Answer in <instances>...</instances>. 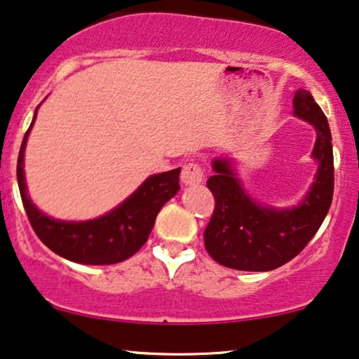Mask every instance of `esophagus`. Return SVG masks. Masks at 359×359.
<instances>
[{"label": "esophagus", "mask_w": 359, "mask_h": 359, "mask_svg": "<svg viewBox=\"0 0 359 359\" xmlns=\"http://www.w3.org/2000/svg\"><path fill=\"white\" fill-rule=\"evenodd\" d=\"M180 179H182L184 185H198L203 182V170L197 164H187L182 169Z\"/></svg>", "instance_id": "1"}]
</instances>
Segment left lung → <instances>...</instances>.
<instances>
[{
	"instance_id": "1",
	"label": "left lung",
	"mask_w": 359,
	"mask_h": 359,
	"mask_svg": "<svg viewBox=\"0 0 359 359\" xmlns=\"http://www.w3.org/2000/svg\"><path fill=\"white\" fill-rule=\"evenodd\" d=\"M294 117L316 130L311 157L318 162L311 187L297 205L273 207L260 203L243 187L229 157L213 158L207 187L215 197V210L203 240L213 260L233 270L269 271L292 260L318 232L333 201L334 167L328 119L308 90L293 97Z\"/></svg>"
}]
</instances>
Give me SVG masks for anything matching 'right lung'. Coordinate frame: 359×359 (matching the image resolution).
Returning <instances> with one entry per match:
<instances>
[{
  "instance_id": "add662e5",
  "label": "right lung",
  "mask_w": 359,
  "mask_h": 359,
  "mask_svg": "<svg viewBox=\"0 0 359 359\" xmlns=\"http://www.w3.org/2000/svg\"><path fill=\"white\" fill-rule=\"evenodd\" d=\"M39 107V106H38ZM36 107L18 156V187L31 226L49 250L83 265H112L133 257L147 242L157 213L179 192V169L147 177L124 202L93 220L51 219L31 201L25 177V149L38 116Z\"/></svg>"
}]
</instances>
